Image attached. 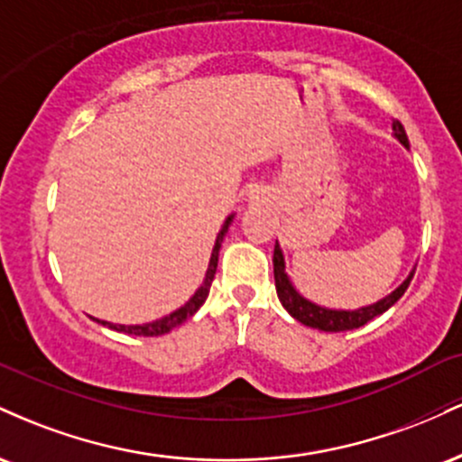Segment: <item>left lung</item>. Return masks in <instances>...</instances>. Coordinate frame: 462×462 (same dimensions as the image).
I'll return each mask as SVG.
<instances>
[{"label":"left lung","mask_w":462,"mask_h":462,"mask_svg":"<svg viewBox=\"0 0 462 462\" xmlns=\"http://www.w3.org/2000/svg\"><path fill=\"white\" fill-rule=\"evenodd\" d=\"M393 132H395V139L404 147H408L406 130L397 119H393ZM412 273L408 275L404 282L397 286L393 293L386 295L384 300L375 301V304L365 306V309H358V310H332V309H323V306H317L306 298H301L298 291H295V286L291 284L289 275L284 272L282 249H280L278 243H275V249H273V278H275V291H278L280 301H282V306L289 310L291 317H295V319L304 323V326L317 328V330H323V332L354 330V328L365 326V323L374 319V317L383 315L384 310H389L391 306L404 295V291L408 289V284H411L412 280Z\"/></svg>","instance_id":"8db88e82"}]
</instances>
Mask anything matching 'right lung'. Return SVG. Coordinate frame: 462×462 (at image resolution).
Listing matches in <instances>:
<instances>
[{
    "label": "right lung",
    "instance_id": "add662e5",
    "mask_svg": "<svg viewBox=\"0 0 462 462\" xmlns=\"http://www.w3.org/2000/svg\"><path fill=\"white\" fill-rule=\"evenodd\" d=\"M232 219H235V215H230L226 219L224 227L219 230V235H217V241H215V247H213V254H210V263H208V272H206V278L204 282L198 291H195V295L190 298L187 304L182 306V309H178L176 312H171V315L162 317V319L158 321H152V323H141V326H116V323H108V321H99L95 319L97 323H102V326H108L110 330H116V332H125V334H134V337H161V334H167L169 330H173V328H178L180 323H184L189 319V317H193L195 312L199 310V306L204 304L206 298H208V291H210V284H213V278H215V272H217V261H219V247H221V241H224L227 227H230Z\"/></svg>",
    "mask_w": 462,
    "mask_h": 462
}]
</instances>
